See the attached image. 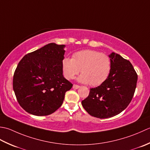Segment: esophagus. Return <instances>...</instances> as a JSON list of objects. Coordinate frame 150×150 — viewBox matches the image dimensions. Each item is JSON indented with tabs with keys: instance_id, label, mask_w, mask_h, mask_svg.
<instances>
[{
	"instance_id": "obj_1",
	"label": "esophagus",
	"mask_w": 150,
	"mask_h": 150,
	"mask_svg": "<svg viewBox=\"0 0 150 150\" xmlns=\"http://www.w3.org/2000/svg\"><path fill=\"white\" fill-rule=\"evenodd\" d=\"M79 87V85H76V84H74L73 85V88H75V89H77Z\"/></svg>"
}]
</instances>
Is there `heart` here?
Masks as SVG:
<instances>
[{"mask_svg": "<svg viewBox=\"0 0 150 150\" xmlns=\"http://www.w3.org/2000/svg\"><path fill=\"white\" fill-rule=\"evenodd\" d=\"M64 76L71 79L81 72L78 80L82 83L98 86L104 82L111 72V61L100 52L85 50L77 52L72 59L65 57L62 61Z\"/></svg>", "mask_w": 150, "mask_h": 150, "instance_id": "heart-1", "label": "heart"}]
</instances>
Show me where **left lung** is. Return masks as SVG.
<instances>
[{"label":"left lung","mask_w":150,"mask_h":150,"mask_svg":"<svg viewBox=\"0 0 150 150\" xmlns=\"http://www.w3.org/2000/svg\"><path fill=\"white\" fill-rule=\"evenodd\" d=\"M111 72L100 86L90 88L81 104L88 114L99 118L120 113L129 104L135 93L138 76L132 64L119 54L109 55Z\"/></svg>","instance_id":"left-lung-1"}]
</instances>
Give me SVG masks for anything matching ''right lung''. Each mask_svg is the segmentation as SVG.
<instances>
[{"instance_id":"obj_1","label":"right lung","mask_w":150,"mask_h":150,"mask_svg":"<svg viewBox=\"0 0 150 150\" xmlns=\"http://www.w3.org/2000/svg\"><path fill=\"white\" fill-rule=\"evenodd\" d=\"M63 45L49 43L25 55L15 69L13 88L19 105L28 113L47 116L62 106L72 83L63 76Z\"/></svg>"}]
</instances>
